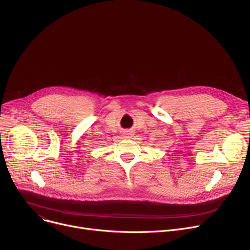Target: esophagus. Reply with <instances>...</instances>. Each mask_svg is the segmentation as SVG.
Returning <instances> with one entry per match:
<instances>
[{
    "mask_svg": "<svg viewBox=\"0 0 250 250\" xmlns=\"http://www.w3.org/2000/svg\"><path fill=\"white\" fill-rule=\"evenodd\" d=\"M129 136H132V134H130L129 132H127V133H125V137H129Z\"/></svg>",
    "mask_w": 250,
    "mask_h": 250,
    "instance_id": "esophagus-1",
    "label": "esophagus"
}]
</instances>
